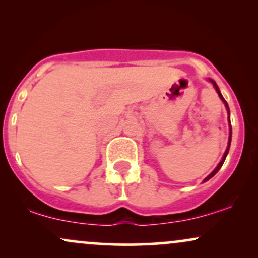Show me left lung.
Wrapping results in <instances>:
<instances>
[{"label": "left lung", "mask_w": 258, "mask_h": 258, "mask_svg": "<svg viewBox=\"0 0 258 258\" xmlns=\"http://www.w3.org/2000/svg\"><path fill=\"white\" fill-rule=\"evenodd\" d=\"M210 81L212 82V85H214V87L216 88V92H217L218 93V96H220V98L222 99V102L224 103V105H226V108H227V111H228V115H229V106H228V104H227V102L226 100H224V98H223V96H222L221 94V91H220V88H218V86H217V84H216V82L214 81V80H211L210 79ZM229 125H230V120H229ZM230 141H232V126H229V139H228V147H227V149H226V152H224V155H223V158H222V160H221V162L220 164L217 165V167L215 168L214 171H212L211 173L209 174V176L206 177L205 179H204V182H206V180H209L210 178H212V177L215 176L216 173L218 172V171H220V168L222 167V165H223V162H224V160H226V158H227V154H228V152H229V147H230Z\"/></svg>", "instance_id": "obj_1"}]
</instances>
